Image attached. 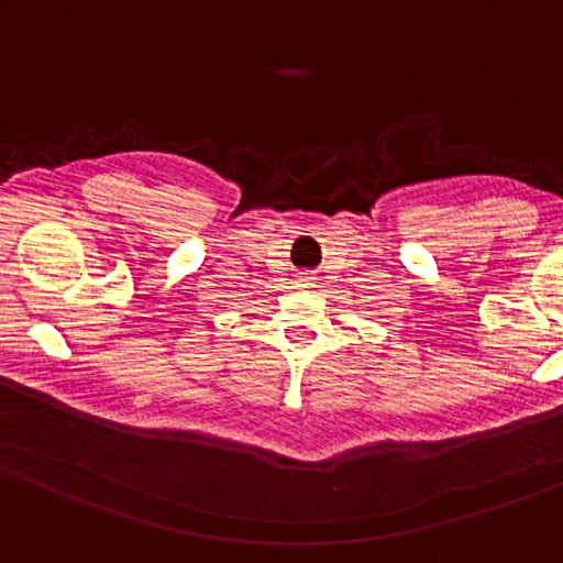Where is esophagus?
Masks as SVG:
<instances>
[{
    "label": "esophagus",
    "instance_id": "34e87169",
    "mask_svg": "<svg viewBox=\"0 0 563 563\" xmlns=\"http://www.w3.org/2000/svg\"><path fill=\"white\" fill-rule=\"evenodd\" d=\"M297 285H299V287H311V285H313V276H311V273H299V276H297Z\"/></svg>",
    "mask_w": 563,
    "mask_h": 563
}]
</instances>
